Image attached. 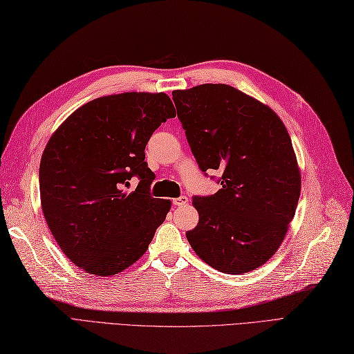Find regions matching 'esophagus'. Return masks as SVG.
<instances>
[{
    "mask_svg": "<svg viewBox=\"0 0 354 354\" xmlns=\"http://www.w3.org/2000/svg\"><path fill=\"white\" fill-rule=\"evenodd\" d=\"M172 204H174L176 207H182V205H186V204H187V198H186L185 195L178 196V198H174V200H172Z\"/></svg>",
    "mask_w": 354,
    "mask_h": 354,
    "instance_id": "esophagus-1",
    "label": "esophagus"
}]
</instances>
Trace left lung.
I'll return each instance as SVG.
<instances>
[{
  "label": "left lung",
  "mask_w": 354,
  "mask_h": 354,
  "mask_svg": "<svg viewBox=\"0 0 354 354\" xmlns=\"http://www.w3.org/2000/svg\"><path fill=\"white\" fill-rule=\"evenodd\" d=\"M198 167L219 169L221 189L194 196L198 225L186 232L196 255L222 273H246L278 251L295 218L300 171L281 118L225 84L172 91ZM213 178V177H212Z\"/></svg>",
  "instance_id": "8db88e82"
}]
</instances>
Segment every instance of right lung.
<instances>
[{"label":"right lung","mask_w":354,"mask_h":354,"mask_svg":"<svg viewBox=\"0 0 354 354\" xmlns=\"http://www.w3.org/2000/svg\"><path fill=\"white\" fill-rule=\"evenodd\" d=\"M172 117L165 93L112 94L85 103L50 136L39 171L41 210L62 251L87 273L127 269L165 221L171 203L151 196L144 150Z\"/></svg>","instance_id":"add662e5"}]
</instances>
